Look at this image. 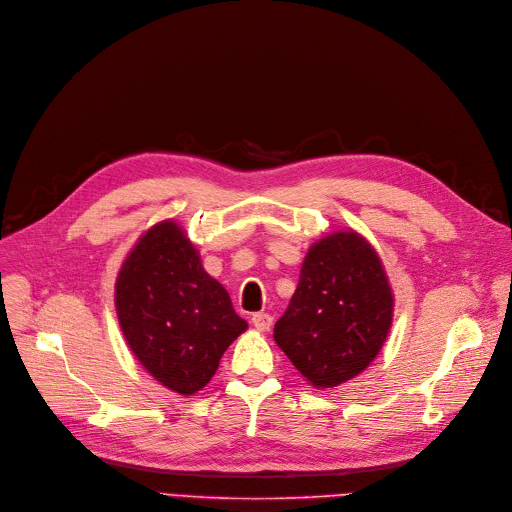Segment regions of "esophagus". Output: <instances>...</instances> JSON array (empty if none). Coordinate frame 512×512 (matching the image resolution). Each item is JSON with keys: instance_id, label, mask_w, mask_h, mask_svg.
Returning <instances> with one entry per match:
<instances>
[{"instance_id": "esophagus-1", "label": "esophagus", "mask_w": 512, "mask_h": 512, "mask_svg": "<svg viewBox=\"0 0 512 512\" xmlns=\"http://www.w3.org/2000/svg\"><path fill=\"white\" fill-rule=\"evenodd\" d=\"M252 324L256 330H260V333H266V330L273 326V316L266 314V312H258L252 316Z\"/></svg>"}]
</instances>
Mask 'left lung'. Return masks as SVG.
I'll return each instance as SVG.
<instances>
[{
  "instance_id": "1",
  "label": "left lung",
  "mask_w": 512,
  "mask_h": 512,
  "mask_svg": "<svg viewBox=\"0 0 512 512\" xmlns=\"http://www.w3.org/2000/svg\"><path fill=\"white\" fill-rule=\"evenodd\" d=\"M393 324V291L374 248L355 231L310 248L275 341L316 388L364 372Z\"/></svg>"
}]
</instances>
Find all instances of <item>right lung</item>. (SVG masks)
I'll use <instances>...</instances> for the list:
<instances>
[{"instance_id":"right-lung-1","label":"right lung","mask_w":512,"mask_h":512,"mask_svg":"<svg viewBox=\"0 0 512 512\" xmlns=\"http://www.w3.org/2000/svg\"><path fill=\"white\" fill-rule=\"evenodd\" d=\"M115 310L138 362L179 395L206 386L225 349L248 328L173 221L138 239L117 275Z\"/></svg>"}]
</instances>
